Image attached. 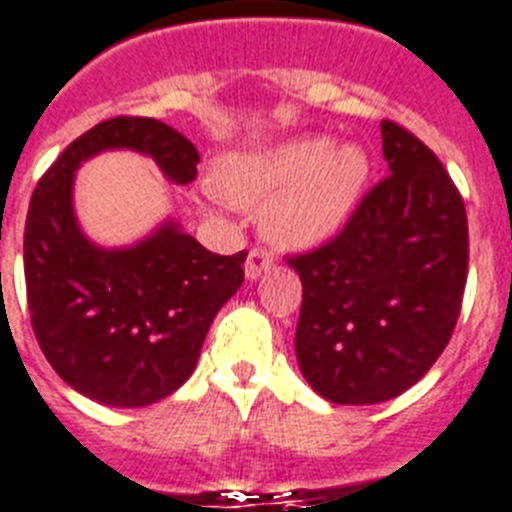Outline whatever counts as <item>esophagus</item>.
<instances>
[{"label": "esophagus", "instance_id": "34e87169", "mask_svg": "<svg viewBox=\"0 0 512 512\" xmlns=\"http://www.w3.org/2000/svg\"><path fill=\"white\" fill-rule=\"evenodd\" d=\"M273 262L275 255L268 247H252L250 255H247V262H244V273H247L250 281H255V278H260L262 273H268L273 268Z\"/></svg>", "mask_w": 512, "mask_h": 512}]
</instances>
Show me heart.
<instances>
[{
    "instance_id": "1",
    "label": "heart",
    "mask_w": 512,
    "mask_h": 512,
    "mask_svg": "<svg viewBox=\"0 0 512 512\" xmlns=\"http://www.w3.org/2000/svg\"><path fill=\"white\" fill-rule=\"evenodd\" d=\"M368 177L358 146L296 139L221 162L219 188L239 206H264L265 229L293 247L322 242L345 221Z\"/></svg>"
}]
</instances>
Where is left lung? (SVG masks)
<instances>
[{
  "label": "left lung",
  "mask_w": 512,
  "mask_h": 512,
  "mask_svg": "<svg viewBox=\"0 0 512 512\" xmlns=\"http://www.w3.org/2000/svg\"><path fill=\"white\" fill-rule=\"evenodd\" d=\"M389 175L335 237L286 255L301 278L296 358L335 404H379L430 371L459 322L469 226L459 188L428 146L381 121Z\"/></svg>",
  "instance_id": "8db88e82"
}]
</instances>
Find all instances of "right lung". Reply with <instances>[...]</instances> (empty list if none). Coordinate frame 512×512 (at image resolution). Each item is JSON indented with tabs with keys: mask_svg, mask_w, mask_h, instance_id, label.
<instances>
[{
	"mask_svg": "<svg viewBox=\"0 0 512 512\" xmlns=\"http://www.w3.org/2000/svg\"><path fill=\"white\" fill-rule=\"evenodd\" d=\"M105 149L149 154L180 185L198 177V149L154 118L118 115L71 141L30 198V324L71 389L108 407H146L188 381L213 317L242 286L247 252L216 255L175 221L128 250L87 242L71 185L79 164Z\"/></svg>",
	"mask_w": 512,
	"mask_h": 512,
	"instance_id": "right-lung-1",
	"label": "right lung"
}]
</instances>
